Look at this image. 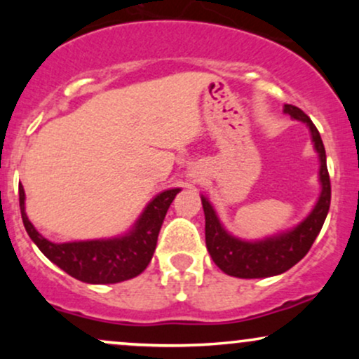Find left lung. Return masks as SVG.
<instances>
[{"mask_svg": "<svg viewBox=\"0 0 359 359\" xmlns=\"http://www.w3.org/2000/svg\"><path fill=\"white\" fill-rule=\"evenodd\" d=\"M283 113L292 119L304 123L311 131L312 145L319 156V197H317L312 211L294 228L262 238V240H243V238L234 236L222 226L211 201L204 194H201L205 216V246H208L212 262L231 277L266 278L290 270L311 250L329 212L331 180H329L325 150L319 131L311 121V118L297 106L285 104Z\"/></svg>", "mask_w": 359, "mask_h": 359, "instance_id": "obj_1", "label": "left lung"}]
</instances>
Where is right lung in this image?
<instances>
[{"mask_svg":"<svg viewBox=\"0 0 359 359\" xmlns=\"http://www.w3.org/2000/svg\"><path fill=\"white\" fill-rule=\"evenodd\" d=\"M20 209L28 236L39 250L71 277L94 285L118 283L142 273L150 263L160 228L179 187L156 194L145 205L135 224L126 233L100 240L53 243L35 229L25 212V191L18 185Z\"/></svg>","mask_w":359,"mask_h":359,"instance_id":"right-lung-1","label":"right lung"}]
</instances>
